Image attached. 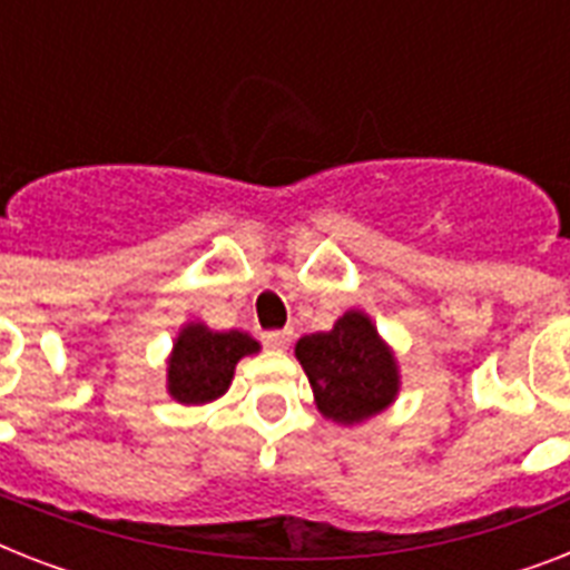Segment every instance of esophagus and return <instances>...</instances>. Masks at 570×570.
<instances>
[{"mask_svg":"<svg viewBox=\"0 0 570 570\" xmlns=\"http://www.w3.org/2000/svg\"><path fill=\"white\" fill-rule=\"evenodd\" d=\"M263 343L268 348H275V352H284L289 346V334L286 331H268V334H263Z\"/></svg>","mask_w":570,"mask_h":570,"instance_id":"34e87169","label":"esophagus"}]
</instances>
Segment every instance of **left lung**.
Listing matches in <instances>:
<instances>
[{"label":"left lung","mask_w":570,"mask_h":570,"mask_svg":"<svg viewBox=\"0 0 570 570\" xmlns=\"http://www.w3.org/2000/svg\"><path fill=\"white\" fill-rule=\"evenodd\" d=\"M295 357L313 387V402L325 420L361 425L399 399L402 373L396 352L366 311H346L331 331L304 334Z\"/></svg>","instance_id":"8db88e82"}]
</instances>
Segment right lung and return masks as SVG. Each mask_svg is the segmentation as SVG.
Wrapping results in <instances>:
<instances>
[{"label":"right lung","mask_w":570,"mask_h":570,"mask_svg":"<svg viewBox=\"0 0 570 570\" xmlns=\"http://www.w3.org/2000/svg\"><path fill=\"white\" fill-rule=\"evenodd\" d=\"M257 352L259 343L248 331H215L200 320L183 322L165 361V390L180 405H209L230 390L242 357Z\"/></svg>","instance_id":"add662e5"}]
</instances>
